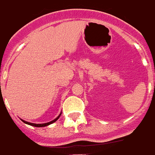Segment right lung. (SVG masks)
<instances>
[{
  "instance_id": "right-lung-1",
  "label": "right lung",
  "mask_w": 155,
  "mask_h": 155,
  "mask_svg": "<svg viewBox=\"0 0 155 155\" xmlns=\"http://www.w3.org/2000/svg\"><path fill=\"white\" fill-rule=\"evenodd\" d=\"M61 115V114H60ZM60 115L58 116V117L55 118L54 120H53L52 121H50V122L48 123H45V124H34V123H30V122H27V121H25V120H21L24 123H25V124H27V125H32V126H35V127H44V126H47V125H51V124H52V123L55 122L56 120H58V118H59V117H60Z\"/></svg>"
}]
</instances>
